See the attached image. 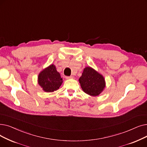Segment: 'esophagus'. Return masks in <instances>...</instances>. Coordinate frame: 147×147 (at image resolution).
<instances>
[{"instance_id": "1", "label": "esophagus", "mask_w": 147, "mask_h": 147, "mask_svg": "<svg viewBox=\"0 0 147 147\" xmlns=\"http://www.w3.org/2000/svg\"><path fill=\"white\" fill-rule=\"evenodd\" d=\"M74 77L72 76H66V79L69 80V79H72Z\"/></svg>"}]
</instances>
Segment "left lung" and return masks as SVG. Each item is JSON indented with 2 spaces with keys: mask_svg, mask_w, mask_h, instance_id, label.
<instances>
[{
  "mask_svg": "<svg viewBox=\"0 0 147 147\" xmlns=\"http://www.w3.org/2000/svg\"><path fill=\"white\" fill-rule=\"evenodd\" d=\"M79 82L84 92L92 96H99L106 86L103 76L90 66L84 69Z\"/></svg>",
  "mask_w": 147,
  "mask_h": 147,
  "instance_id": "8db88e82",
  "label": "left lung"
}]
</instances>
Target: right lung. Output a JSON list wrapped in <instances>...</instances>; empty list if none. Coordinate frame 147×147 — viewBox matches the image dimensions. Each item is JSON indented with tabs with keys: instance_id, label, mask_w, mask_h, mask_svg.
<instances>
[{
	"instance_id": "right-lung-1",
	"label": "right lung",
	"mask_w": 147,
	"mask_h": 147,
	"mask_svg": "<svg viewBox=\"0 0 147 147\" xmlns=\"http://www.w3.org/2000/svg\"><path fill=\"white\" fill-rule=\"evenodd\" d=\"M38 84L45 92H53L58 90L63 83V79L55 66L50 65L43 69L38 76Z\"/></svg>"
}]
</instances>
